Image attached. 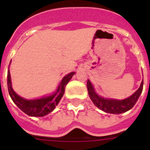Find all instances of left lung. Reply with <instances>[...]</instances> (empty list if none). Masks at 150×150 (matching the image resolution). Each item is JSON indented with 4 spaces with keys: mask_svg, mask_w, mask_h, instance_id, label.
<instances>
[{
    "mask_svg": "<svg viewBox=\"0 0 150 150\" xmlns=\"http://www.w3.org/2000/svg\"><path fill=\"white\" fill-rule=\"evenodd\" d=\"M142 88H143V80L141 82L139 88L128 98L124 100L105 98L96 93L93 85L92 84V82L89 79L87 81V89H88L89 96L94 105L103 111L114 114H122L132 109L142 93Z\"/></svg>",
    "mask_w": 150,
    "mask_h": 150,
    "instance_id": "left-lung-1",
    "label": "left lung"
}]
</instances>
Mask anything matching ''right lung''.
<instances>
[{
    "label": "right lung",
    "mask_w": 150,
    "mask_h": 150,
    "mask_svg": "<svg viewBox=\"0 0 150 150\" xmlns=\"http://www.w3.org/2000/svg\"><path fill=\"white\" fill-rule=\"evenodd\" d=\"M75 74V71H72L66 75L59 83L55 92L49 96H43L41 98L34 99V100H27L18 96L14 91L12 85H11L10 70L8 68V81H7L8 93L13 102L15 103V105L18 106V107L24 112L25 114H26L30 117L46 116L48 114L51 113L55 109L56 106H57L64 93L66 85L68 84V82L70 81L71 79Z\"/></svg>",
    "instance_id": "right-lung-1"
}]
</instances>
